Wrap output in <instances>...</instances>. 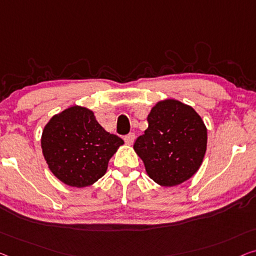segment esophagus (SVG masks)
<instances>
[{"instance_id":"34e87169","label":"esophagus","mask_w":256,"mask_h":256,"mask_svg":"<svg viewBox=\"0 0 256 256\" xmlns=\"http://www.w3.org/2000/svg\"><path fill=\"white\" fill-rule=\"evenodd\" d=\"M134 138H136L134 133H128V136H125L124 140H125V142H126L128 144H132L133 142H134Z\"/></svg>"}]
</instances>
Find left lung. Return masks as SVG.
I'll return each mask as SVG.
<instances>
[{
  "mask_svg": "<svg viewBox=\"0 0 256 256\" xmlns=\"http://www.w3.org/2000/svg\"><path fill=\"white\" fill-rule=\"evenodd\" d=\"M148 128L133 148L158 185L176 186L199 170L207 150V128L192 106L166 100L152 106Z\"/></svg>",
  "mask_w": 256,
  "mask_h": 256,
  "instance_id": "left-lung-1",
  "label": "left lung"
}]
</instances>
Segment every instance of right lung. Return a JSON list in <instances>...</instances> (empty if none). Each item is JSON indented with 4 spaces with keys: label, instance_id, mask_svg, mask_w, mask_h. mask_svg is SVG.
Returning <instances> with one entry per match:
<instances>
[{
    "label": "right lung",
    "instance_id": "right-lung-1",
    "mask_svg": "<svg viewBox=\"0 0 256 256\" xmlns=\"http://www.w3.org/2000/svg\"><path fill=\"white\" fill-rule=\"evenodd\" d=\"M124 141L79 106L57 114L46 125L41 147L49 169L64 184L86 188L106 174L109 160Z\"/></svg>",
    "mask_w": 256,
    "mask_h": 256
}]
</instances>
